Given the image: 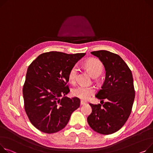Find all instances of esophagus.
I'll return each instance as SVG.
<instances>
[{
  "label": "esophagus",
  "mask_w": 153,
  "mask_h": 153,
  "mask_svg": "<svg viewBox=\"0 0 153 153\" xmlns=\"http://www.w3.org/2000/svg\"><path fill=\"white\" fill-rule=\"evenodd\" d=\"M85 104H87L86 101H83V100H81V101H80V105H85Z\"/></svg>",
  "instance_id": "1"
}]
</instances>
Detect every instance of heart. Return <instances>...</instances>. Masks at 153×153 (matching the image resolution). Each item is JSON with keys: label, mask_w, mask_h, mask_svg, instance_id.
<instances>
[{"label": "heart", "mask_w": 153, "mask_h": 153, "mask_svg": "<svg viewBox=\"0 0 153 153\" xmlns=\"http://www.w3.org/2000/svg\"><path fill=\"white\" fill-rule=\"evenodd\" d=\"M85 66L88 71L90 74L93 77L99 76L103 71V66L99 59L91 58L88 59L85 63ZM78 67L74 66L71 69L69 73V80L71 83H74L76 80ZM95 92V89L92 87L79 85L73 88L72 93L74 97H76L83 100H87Z\"/></svg>", "instance_id": "b5f03b06"}]
</instances>
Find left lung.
<instances>
[{"instance_id":"8db88e82","label":"left lung","mask_w":153,"mask_h":153,"mask_svg":"<svg viewBox=\"0 0 153 153\" xmlns=\"http://www.w3.org/2000/svg\"><path fill=\"white\" fill-rule=\"evenodd\" d=\"M98 57L105 69V82L95 97L105 102L90 103L92 112L87 117L90 127L97 133L109 135L120 129L131 113L135 99L133 76L124 61L106 50L91 52Z\"/></svg>"}]
</instances>
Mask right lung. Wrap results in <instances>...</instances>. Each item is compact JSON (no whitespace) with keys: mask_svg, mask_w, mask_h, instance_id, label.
<instances>
[{"mask_svg":"<svg viewBox=\"0 0 153 153\" xmlns=\"http://www.w3.org/2000/svg\"><path fill=\"white\" fill-rule=\"evenodd\" d=\"M85 55L50 52L38 56L29 66L23 88L25 109L40 131L53 134L62 130L80 106L78 98L65 95L70 91L66 85L69 71Z\"/></svg>","mask_w":153,"mask_h":153,"instance_id":"add662e5","label":"right lung"}]
</instances>
